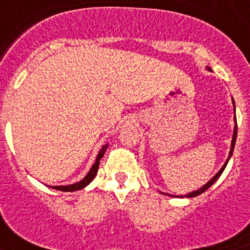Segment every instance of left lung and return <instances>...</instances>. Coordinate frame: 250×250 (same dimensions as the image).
<instances>
[{"label": "left lung", "instance_id": "left-lung-1", "mask_svg": "<svg viewBox=\"0 0 250 250\" xmlns=\"http://www.w3.org/2000/svg\"><path fill=\"white\" fill-rule=\"evenodd\" d=\"M207 70H209V71H211L210 67H208V66H207ZM231 101H233V106H234V131H233V138H231L230 151H229L228 159L225 160V163H224V165H223V167H222V169H220L219 171H218V173H216L215 175H214L213 178H211L210 180H209V182L207 183V184H204L202 188H199L198 190H194V191H191V193H189V194H185V195H171V194H167V195H170V196H178V198H194V196L200 195V194L204 193L205 190H208V189H209V188H210L211 185H213L214 183H215L216 180H218V179H219V176L222 175V173H223V171H224L225 167H227V164H228L229 159H230L231 155H233V150H234V146H235V141H237V130H238V127H237V118H235V104H234L233 98H231ZM163 194H165V193H163Z\"/></svg>", "mask_w": 250, "mask_h": 250}]
</instances>
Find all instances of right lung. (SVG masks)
I'll return each mask as SVG.
<instances>
[{"instance_id": "right-lung-1", "label": "right lung", "mask_w": 250, "mask_h": 250, "mask_svg": "<svg viewBox=\"0 0 250 250\" xmlns=\"http://www.w3.org/2000/svg\"><path fill=\"white\" fill-rule=\"evenodd\" d=\"M106 149H107V144L104 145V146L101 147L100 151H99V154H98V156H96V160H95L94 165H92L91 169L89 170V173L86 174L85 178L81 179L80 182L74 183V184H70V185H56V187H50V188H52V189H56V190H61V191H76V190H80V189H83L85 187H87V185H89L90 183L94 180V178L96 176V174H98L99 164H100V159L104 156Z\"/></svg>"}]
</instances>
